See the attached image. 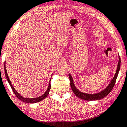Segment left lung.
<instances>
[{
    "label": "left lung",
    "instance_id": "left-lung-1",
    "mask_svg": "<svg viewBox=\"0 0 127 127\" xmlns=\"http://www.w3.org/2000/svg\"><path fill=\"white\" fill-rule=\"evenodd\" d=\"M119 63H118L117 68L116 69V72L115 76L112 79V81L110 82V83L109 84V85L107 86L106 89H105L104 90L101 91V92L98 93L96 94H87V93H84L80 92L79 90H78L77 88L75 86L74 82H73V79L72 76L70 74L68 75L69 78V81H70V86L72 90L75 95L77 96L78 97H79V98L86 100V101H95V100H99L101 99H102L103 98L106 97L107 95H108L109 94V93L111 92L112 89H113L114 86H115V82L116 81V79L117 78L118 74H119L120 69V64H121V60L120 56L119 57Z\"/></svg>",
    "mask_w": 127,
    "mask_h": 127
}]
</instances>
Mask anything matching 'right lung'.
I'll use <instances>...</instances> for the list:
<instances>
[{
    "instance_id": "right-lung-1",
    "label": "right lung",
    "mask_w": 127,
    "mask_h": 127,
    "mask_svg": "<svg viewBox=\"0 0 127 127\" xmlns=\"http://www.w3.org/2000/svg\"><path fill=\"white\" fill-rule=\"evenodd\" d=\"M5 64H6V63H4V72H5V75H6L7 80L8 83H9V85H10L11 87L12 90V91H13V92L14 93V94H15V95L17 96L19 100H21V101L24 102H25V103H33L38 102H40L41 101H42V100L45 99V98L48 95V94H49V91H50V90H51V83H50V82H51V79L50 80V81H49V86H48L47 90H46L45 93H44L43 95L40 96V97H37V98H24V97H22V96L20 95V94H19V93H18V92H17V91H16L15 89H14V87L12 86V85H11V83L10 80L9 78H8V76L7 72V70H6V65H5Z\"/></svg>"
}]
</instances>
